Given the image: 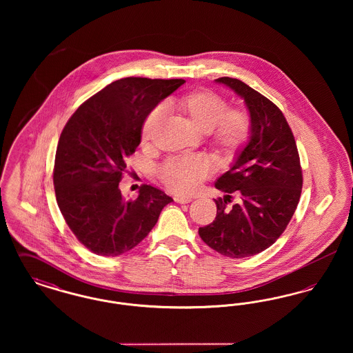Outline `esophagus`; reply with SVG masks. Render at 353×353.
Returning a JSON list of instances; mask_svg holds the SVG:
<instances>
[{"mask_svg":"<svg viewBox=\"0 0 353 353\" xmlns=\"http://www.w3.org/2000/svg\"><path fill=\"white\" fill-rule=\"evenodd\" d=\"M174 201L177 202V203H188V202L192 201V199L190 197H185V196H176Z\"/></svg>","mask_w":353,"mask_h":353,"instance_id":"obj_1","label":"esophagus"}]
</instances>
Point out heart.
Masks as SVG:
<instances>
[{
  "instance_id": "obj_1",
  "label": "heart",
  "mask_w": 353,
  "mask_h": 353,
  "mask_svg": "<svg viewBox=\"0 0 353 353\" xmlns=\"http://www.w3.org/2000/svg\"><path fill=\"white\" fill-rule=\"evenodd\" d=\"M169 107L210 136L213 144L223 152L239 150L250 136L252 121L242 108H228L226 101L208 90H194L169 101ZM163 120V111L156 107L148 112L141 125V145L150 147ZM210 165L200 156L174 157L159 169L165 188L179 194H190L209 176Z\"/></svg>"
}]
</instances>
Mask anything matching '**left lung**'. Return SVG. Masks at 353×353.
Returning <instances> with one entry per match:
<instances>
[{"instance_id": "8db88e82", "label": "left lung", "mask_w": 353, "mask_h": 353, "mask_svg": "<svg viewBox=\"0 0 353 353\" xmlns=\"http://www.w3.org/2000/svg\"><path fill=\"white\" fill-rule=\"evenodd\" d=\"M241 97L252 121L246 145L216 181L226 193L214 200L217 216L199 229L202 241L229 258H246L266 250L285 232L302 193L299 153L282 111L239 79H216ZM235 192L239 202L228 206Z\"/></svg>"}]
</instances>
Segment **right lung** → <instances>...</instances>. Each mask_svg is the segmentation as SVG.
<instances>
[{"label": "right lung", "instance_id": "1", "mask_svg": "<svg viewBox=\"0 0 353 353\" xmlns=\"http://www.w3.org/2000/svg\"><path fill=\"white\" fill-rule=\"evenodd\" d=\"M184 79L123 78L105 85L68 119L55 153L54 189L71 232L90 252L118 256L137 246L173 201L143 185L136 200L119 189L127 159L141 141L148 112Z\"/></svg>", "mask_w": 353, "mask_h": 353}]
</instances>
